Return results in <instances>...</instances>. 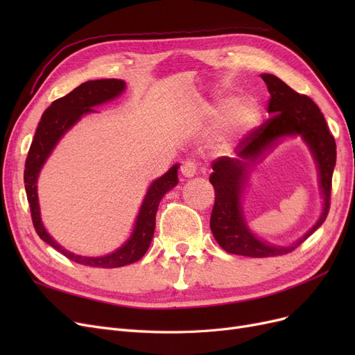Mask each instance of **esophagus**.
<instances>
[{
  "label": "esophagus",
  "instance_id": "obj_1",
  "mask_svg": "<svg viewBox=\"0 0 355 355\" xmlns=\"http://www.w3.org/2000/svg\"><path fill=\"white\" fill-rule=\"evenodd\" d=\"M180 171H182V175H184L185 178H192V176L197 175L198 164L196 163L194 159H188V161H185L184 164L180 166Z\"/></svg>",
  "mask_w": 355,
  "mask_h": 355
}]
</instances>
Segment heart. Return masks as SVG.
Wrapping results in <instances>:
<instances>
[{
  "label": "heart",
  "mask_w": 355,
  "mask_h": 355,
  "mask_svg": "<svg viewBox=\"0 0 355 355\" xmlns=\"http://www.w3.org/2000/svg\"><path fill=\"white\" fill-rule=\"evenodd\" d=\"M261 106L254 99H244L232 105L225 116V132L230 136L245 135L259 124Z\"/></svg>",
  "instance_id": "obj_1"
}]
</instances>
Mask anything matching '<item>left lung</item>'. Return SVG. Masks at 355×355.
I'll list each match as a JSON object with an SVG mask.
<instances>
[{
  "instance_id": "8db88e82",
  "label": "left lung",
  "mask_w": 355,
  "mask_h": 355,
  "mask_svg": "<svg viewBox=\"0 0 355 355\" xmlns=\"http://www.w3.org/2000/svg\"><path fill=\"white\" fill-rule=\"evenodd\" d=\"M271 98L268 101V112L272 116L247 133L235 146L237 157H220L211 163L213 173L210 184L214 188V206L210 216V230L225 252L249 257H271L293 252L311 234L321 227L330 209L331 176L336 164L335 137L329 132L324 115L314 101L299 94L275 75L262 73ZM300 134L311 148L319 164L320 187L325 197V209L322 218L304 237L290 248L271 246L257 241L243 222L239 197L245 171L254 159L270 147L278 137Z\"/></svg>"
}]
</instances>
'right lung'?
Returning <instances> with one entry per match:
<instances>
[{"instance_id": "add662e5", "label": "right lung", "mask_w": 355, "mask_h": 355, "mask_svg": "<svg viewBox=\"0 0 355 355\" xmlns=\"http://www.w3.org/2000/svg\"><path fill=\"white\" fill-rule=\"evenodd\" d=\"M125 87L124 81L108 78V80H94L87 81L78 85L63 98L53 102L41 116L38 123L34 141L31 144L29 153L25 161V189L26 197L29 201L31 218L37 234L41 240H44L51 247H55L58 252L68 259L87 265V266H98V268H120L124 265H130L137 262L146 253L149 244H151L153 235L155 231V214L158 210V204L166 196V192L178 185V164L171 167L166 175L158 178L154 184L149 187L146 197L142 202L141 211L137 214L135 231L123 247L115 250L111 254L103 257H83L67 252L65 249L53 240L46 232L44 227L41 223L40 218V206L37 197V178L42 164L46 163L47 157L56 146L59 139L67 133V130L77 123L80 118L92 112V106L101 105L106 101L116 98Z\"/></svg>"}]
</instances>
